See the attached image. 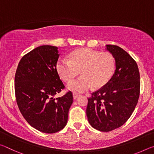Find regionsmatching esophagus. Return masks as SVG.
I'll return each mask as SVG.
<instances>
[{"instance_id": "esophagus-1", "label": "esophagus", "mask_w": 154, "mask_h": 154, "mask_svg": "<svg viewBox=\"0 0 154 154\" xmlns=\"http://www.w3.org/2000/svg\"><path fill=\"white\" fill-rule=\"evenodd\" d=\"M72 96H73V98L74 99H76L77 98V96H78V94H77V93L73 92V93H72Z\"/></svg>"}]
</instances>
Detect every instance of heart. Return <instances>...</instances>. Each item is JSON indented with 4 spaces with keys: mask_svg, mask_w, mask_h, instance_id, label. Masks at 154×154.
<instances>
[{
    "mask_svg": "<svg viewBox=\"0 0 154 154\" xmlns=\"http://www.w3.org/2000/svg\"><path fill=\"white\" fill-rule=\"evenodd\" d=\"M56 68L65 82H70L81 72L82 76L69 82L67 87L73 92H83L93 86H105L114 74L116 60L109 52L83 48L72 52L70 60L60 58Z\"/></svg>",
    "mask_w": 154,
    "mask_h": 154,
    "instance_id": "1",
    "label": "heart"
}]
</instances>
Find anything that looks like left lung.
Masks as SVG:
<instances>
[{
    "instance_id": "1",
    "label": "left lung",
    "mask_w": 154,
    "mask_h": 154,
    "mask_svg": "<svg viewBox=\"0 0 154 154\" xmlns=\"http://www.w3.org/2000/svg\"><path fill=\"white\" fill-rule=\"evenodd\" d=\"M116 60V71L106 84L88 98L86 115L94 128L109 132L122 126L131 116L140 93L137 62L119 47L106 45Z\"/></svg>"
}]
</instances>
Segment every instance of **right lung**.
I'll use <instances>...</instances> for the list:
<instances>
[{
  "label": "right lung",
  "mask_w": 154,
  "mask_h": 154,
  "mask_svg": "<svg viewBox=\"0 0 154 154\" xmlns=\"http://www.w3.org/2000/svg\"><path fill=\"white\" fill-rule=\"evenodd\" d=\"M58 48L42 45L22 57L15 75V92L21 113L31 126L45 133H55L66 125L72 94H56L64 88L56 69Z\"/></svg>",
  "instance_id": "1"
}]
</instances>
